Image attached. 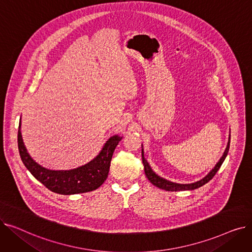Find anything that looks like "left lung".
Listing matches in <instances>:
<instances>
[{
  "mask_svg": "<svg viewBox=\"0 0 252 252\" xmlns=\"http://www.w3.org/2000/svg\"><path fill=\"white\" fill-rule=\"evenodd\" d=\"M230 139H231V135H229V141H228L227 148H226V150H224L222 156L220 158L219 162L215 165V167L211 169L203 179L197 181L195 183H191V184L174 183V182L167 181V180L161 178L160 176H158L157 174H155L154 170L151 168L150 164L148 163L146 158H145V156H144V149H143V145H142V161H143V165H144V169H145V175H146L147 179L154 185L155 187L165 190V191H191V190L200 188L201 186H203V185L208 183L211 179L215 177V175L218 173V170L221 166L222 162L224 161V159H226V157L229 152V148H230Z\"/></svg>",
  "mask_w": 252,
  "mask_h": 252,
  "instance_id": "1",
  "label": "left lung"
}]
</instances>
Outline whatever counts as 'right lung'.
I'll list each match as a JSON object with an SVG mask.
<instances>
[{"mask_svg":"<svg viewBox=\"0 0 252 252\" xmlns=\"http://www.w3.org/2000/svg\"><path fill=\"white\" fill-rule=\"evenodd\" d=\"M21 122L18 128V149L21 160L31 174L50 191L73 195L98 189L108 177L113 152L123 137L114 135L103 145L98 155L88 163L69 170H52L36 163L26 150L21 135Z\"/></svg>","mask_w":252,"mask_h":252,"instance_id":"1","label":"right lung"}]
</instances>
